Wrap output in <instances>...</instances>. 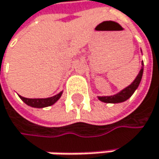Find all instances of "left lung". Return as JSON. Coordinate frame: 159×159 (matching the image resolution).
Wrapping results in <instances>:
<instances>
[{
	"label": "left lung",
	"mask_w": 159,
	"mask_h": 159,
	"mask_svg": "<svg viewBox=\"0 0 159 159\" xmlns=\"http://www.w3.org/2000/svg\"><path fill=\"white\" fill-rule=\"evenodd\" d=\"M143 75V61H142V68L140 70L138 75L136 76V78L134 80V82L128 86L127 88H125L124 89H122L120 93L114 94V95H111V96H98V99L104 103H121L124 102L126 100L129 99L135 91V89L138 88L140 81H141V78Z\"/></svg>",
	"instance_id": "left-lung-1"
}]
</instances>
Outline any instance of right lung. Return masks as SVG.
Returning <instances> with one entry per match:
<instances>
[{"instance_id":"1","label":"right lung","mask_w":159,"mask_h":159,"mask_svg":"<svg viewBox=\"0 0 159 159\" xmlns=\"http://www.w3.org/2000/svg\"><path fill=\"white\" fill-rule=\"evenodd\" d=\"M63 93V91H61L60 93L54 95L52 97H48V98H25L20 95V98L26 104V105L33 107V108H46L48 106L53 105L54 103H56L59 98L61 97Z\"/></svg>"}]
</instances>
